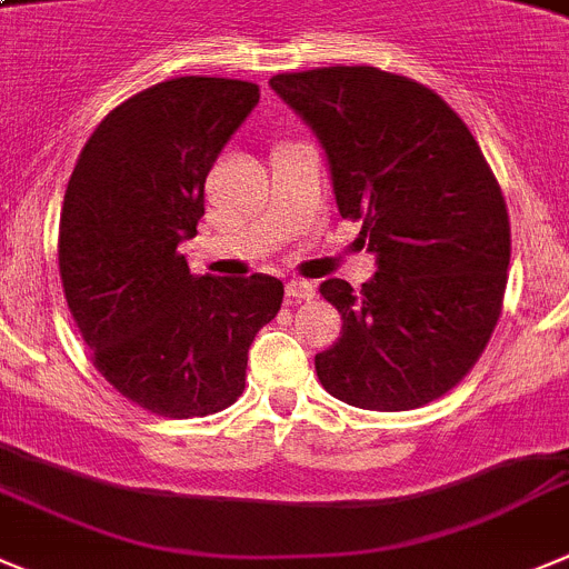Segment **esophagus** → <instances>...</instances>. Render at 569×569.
I'll list each match as a JSON object with an SVG mask.
<instances>
[{"instance_id":"1","label":"esophagus","mask_w":569,"mask_h":569,"mask_svg":"<svg viewBox=\"0 0 569 569\" xmlns=\"http://www.w3.org/2000/svg\"><path fill=\"white\" fill-rule=\"evenodd\" d=\"M284 293H288V299H293V301H307L316 296V284H312V281H305V279H293V281H288Z\"/></svg>"}]
</instances>
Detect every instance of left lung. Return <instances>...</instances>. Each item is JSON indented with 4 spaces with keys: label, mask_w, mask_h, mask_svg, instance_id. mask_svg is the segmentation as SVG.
Instances as JSON below:
<instances>
[{
    "label": "left lung",
    "mask_w": 569,
    "mask_h": 569,
    "mask_svg": "<svg viewBox=\"0 0 569 569\" xmlns=\"http://www.w3.org/2000/svg\"><path fill=\"white\" fill-rule=\"evenodd\" d=\"M270 90L312 129L341 217L363 220L378 273L361 293L321 281L343 332L316 356L321 387L358 409H420L482 356L510 262L491 166L437 92L378 67L281 72Z\"/></svg>",
    "instance_id": "obj_1"
}]
</instances>
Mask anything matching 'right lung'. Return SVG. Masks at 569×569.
<instances>
[{"label":"right lung","instance_id":"1","mask_svg":"<svg viewBox=\"0 0 569 569\" xmlns=\"http://www.w3.org/2000/svg\"><path fill=\"white\" fill-rule=\"evenodd\" d=\"M259 103V87L186 76L98 123L67 182L59 270L98 372L163 417H206L242 395L248 349L276 319V276H191L206 177Z\"/></svg>","mask_w":569,"mask_h":569}]
</instances>
